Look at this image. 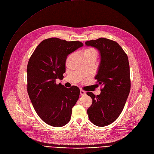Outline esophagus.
<instances>
[{"mask_svg":"<svg viewBox=\"0 0 154 154\" xmlns=\"http://www.w3.org/2000/svg\"><path fill=\"white\" fill-rule=\"evenodd\" d=\"M80 95H81L82 96H85V95H86V92H85L84 91L82 90V89L80 91Z\"/></svg>","mask_w":154,"mask_h":154,"instance_id":"1","label":"esophagus"}]
</instances>
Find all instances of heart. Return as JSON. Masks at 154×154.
<instances>
[{
  "instance_id": "obj_1",
  "label": "heart",
  "mask_w": 154,
  "mask_h": 154,
  "mask_svg": "<svg viewBox=\"0 0 154 154\" xmlns=\"http://www.w3.org/2000/svg\"><path fill=\"white\" fill-rule=\"evenodd\" d=\"M95 51V50H92V49H89V50H86L84 52V53H89V52H92V51Z\"/></svg>"
}]
</instances>
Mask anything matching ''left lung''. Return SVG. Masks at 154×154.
I'll return each instance as SVG.
<instances>
[{
  "instance_id": "1",
  "label": "left lung",
  "mask_w": 154,
  "mask_h": 154,
  "mask_svg": "<svg viewBox=\"0 0 154 154\" xmlns=\"http://www.w3.org/2000/svg\"><path fill=\"white\" fill-rule=\"evenodd\" d=\"M85 44L97 48L100 53V62L95 79L103 87L98 95L87 92L92 99L87 113L92 124L104 127L119 116L130 94L128 59L122 47L114 41L100 38L88 41Z\"/></svg>"
}]
</instances>
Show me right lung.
I'll use <instances>...</instances> for the list:
<instances>
[{
	"label": "right lung",
	"instance_id": "right-lung-1",
	"mask_svg": "<svg viewBox=\"0 0 154 154\" xmlns=\"http://www.w3.org/2000/svg\"><path fill=\"white\" fill-rule=\"evenodd\" d=\"M82 46L80 41L51 38L42 41L30 57L28 95L38 115L49 125L61 127L71 119L80 89L75 86L66 88L61 83L57 85L56 79H63L67 56Z\"/></svg>",
	"mask_w": 154,
	"mask_h": 154
}]
</instances>
